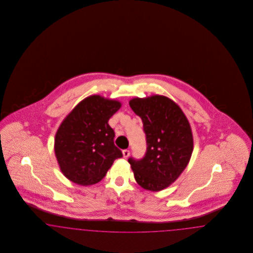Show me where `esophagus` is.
Segmentation results:
<instances>
[{
	"label": "esophagus",
	"instance_id": "esophagus-1",
	"mask_svg": "<svg viewBox=\"0 0 253 253\" xmlns=\"http://www.w3.org/2000/svg\"><path fill=\"white\" fill-rule=\"evenodd\" d=\"M122 155H123V157L127 158V157L130 156V151L129 150H123L122 151Z\"/></svg>",
	"mask_w": 253,
	"mask_h": 253
}]
</instances>
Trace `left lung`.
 <instances>
[{
    "label": "left lung",
    "mask_w": 253,
    "mask_h": 253,
    "mask_svg": "<svg viewBox=\"0 0 253 253\" xmlns=\"http://www.w3.org/2000/svg\"><path fill=\"white\" fill-rule=\"evenodd\" d=\"M129 104L143 122L147 152L142 159L131 157L128 162L140 187L162 191L179 177L190 162L193 151L190 122L168 96L133 97Z\"/></svg>",
    "instance_id": "obj_1"
}]
</instances>
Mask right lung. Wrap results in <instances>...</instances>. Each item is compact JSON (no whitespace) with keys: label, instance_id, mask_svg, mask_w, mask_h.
<instances>
[{"label":"right lung","instance_id":"add662e5","mask_svg":"<svg viewBox=\"0 0 253 253\" xmlns=\"http://www.w3.org/2000/svg\"><path fill=\"white\" fill-rule=\"evenodd\" d=\"M121 107L119 100L92 95L78 103L60 123L54 150L60 171L67 179L82 186L94 185L122 157L108 124Z\"/></svg>","mask_w":253,"mask_h":253}]
</instances>
